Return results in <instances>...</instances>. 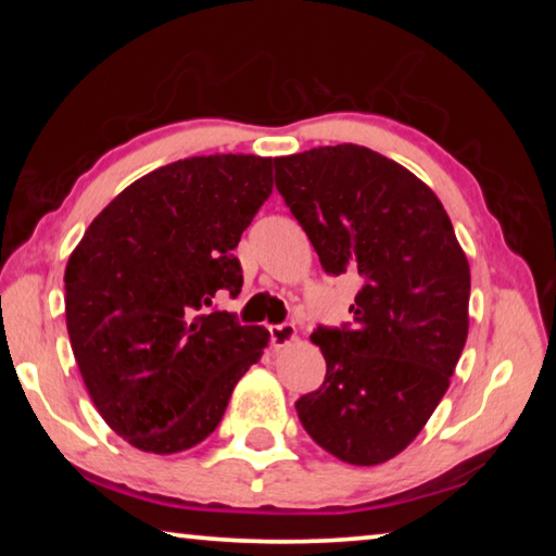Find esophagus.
Segmentation results:
<instances>
[{"label": "esophagus", "instance_id": "obj_1", "mask_svg": "<svg viewBox=\"0 0 556 556\" xmlns=\"http://www.w3.org/2000/svg\"><path fill=\"white\" fill-rule=\"evenodd\" d=\"M269 336H271V345H275V348H285V345L296 341V326H294V324H277V326H269Z\"/></svg>", "mask_w": 556, "mask_h": 556}]
</instances>
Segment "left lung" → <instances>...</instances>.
<instances>
[{"instance_id":"8db88e82","label":"left lung","mask_w":556,"mask_h":556,"mask_svg":"<svg viewBox=\"0 0 556 556\" xmlns=\"http://www.w3.org/2000/svg\"><path fill=\"white\" fill-rule=\"evenodd\" d=\"M275 181L328 275L363 279L353 324L312 333L326 380L296 414L336 458L384 464L448 390L468 336V260L437 193L368 147L279 156Z\"/></svg>"}]
</instances>
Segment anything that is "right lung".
<instances>
[{"instance_id":"1","label":"right lung","mask_w":556,"mask_h":556,"mask_svg":"<svg viewBox=\"0 0 556 556\" xmlns=\"http://www.w3.org/2000/svg\"><path fill=\"white\" fill-rule=\"evenodd\" d=\"M269 193L271 159H181L127 186L71 252L75 363L100 417L135 448L201 444L267 348V328L211 306L218 291L240 294L232 250Z\"/></svg>"}]
</instances>
